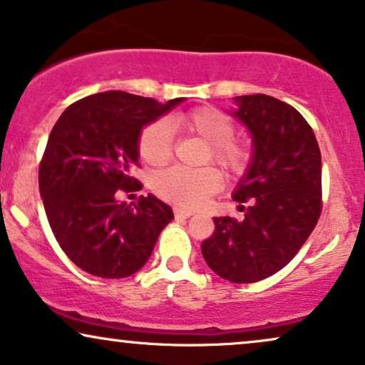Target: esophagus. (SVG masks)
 <instances>
[{
  "label": "esophagus",
  "mask_w": 365,
  "mask_h": 365,
  "mask_svg": "<svg viewBox=\"0 0 365 365\" xmlns=\"http://www.w3.org/2000/svg\"><path fill=\"white\" fill-rule=\"evenodd\" d=\"M173 214H175V219H188V217L192 215V212H190V210H185V209H178V207H175Z\"/></svg>",
  "instance_id": "1"
}]
</instances>
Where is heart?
<instances>
[{"mask_svg":"<svg viewBox=\"0 0 365 365\" xmlns=\"http://www.w3.org/2000/svg\"><path fill=\"white\" fill-rule=\"evenodd\" d=\"M173 126L207 141V150L202 161L214 163L227 177H242L251 167L252 148L242 138L234 136V119L214 106H200L173 119ZM138 151L143 161L151 167H163L173 156V133L165 119L146 124L143 128ZM220 175L215 168L204 167L188 170L173 167L156 173L153 190L163 200L183 209H193L215 193L220 187Z\"/></svg>","mask_w":365,"mask_h":365,"instance_id":"1","label":"heart"}]
</instances>
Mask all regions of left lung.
<instances>
[{
	"label": "left lung",
	"instance_id": "8db88e82",
	"mask_svg": "<svg viewBox=\"0 0 365 365\" xmlns=\"http://www.w3.org/2000/svg\"><path fill=\"white\" fill-rule=\"evenodd\" d=\"M234 113L252 135L255 155L234 200L242 220L214 217L202 242L212 271L256 283L297 256L322 214V155L315 133L293 106L266 94L236 98Z\"/></svg>",
	"mask_w": 365,
	"mask_h": 365
}]
</instances>
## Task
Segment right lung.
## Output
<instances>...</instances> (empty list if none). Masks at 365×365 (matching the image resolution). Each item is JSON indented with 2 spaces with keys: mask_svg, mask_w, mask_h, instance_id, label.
<instances>
[{
  "mask_svg": "<svg viewBox=\"0 0 365 365\" xmlns=\"http://www.w3.org/2000/svg\"><path fill=\"white\" fill-rule=\"evenodd\" d=\"M183 98L161 104L151 98L109 91L76 101L50 133L38 168L47 219L58 246L73 264L99 278L119 279L140 271L172 207L153 195L136 204L118 192L141 190L138 167L141 129Z\"/></svg>",
  "mask_w": 365,
  "mask_h": 365,
  "instance_id": "obj_1",
  "label": "right lung"
}]
</instances>
